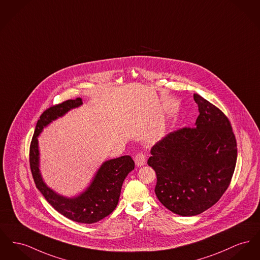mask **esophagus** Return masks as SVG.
<instances>
[{
    "label": "esophagus",
    "mask_w": 260,
    "mask_h": 260,
    "mask_svg": "<svg viewBox=\"0 0 260 260\" xmlns=\"http://www.w3.org/2000/svg\"><path fill=\"white\" fill-rule=\"evenodd\" d=\"M146 163V158L145 155L142 152L138 153V155L136 156V164L138 167H142L144 166Z\"/></svg>",
    "instance_id": "esophagus-1"
}]
</instances>
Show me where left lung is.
I'll return each mask as SVG.
<instances>
[{"mask_svg": "<svg viewBox=\"0 0 260 260\" xmlns=\"http://www.w3.org/2000/svg\"><path fill=\"white\" fill-rule=\"evenodd\" d=\"M196 127L167 135L147 163L156 173L155 193L173 213L194 216L221 199L237 162V142L228 118L199 94Z\"/></svg>", "mask_w": 260, "mask_h": 260, "instance_id": "8db88e82", "label": "left lung"}]
</instances>
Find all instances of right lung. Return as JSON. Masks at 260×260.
Instances as JSON below:
<instances>
[{"instance_id": "add662e5", "label": "right lung", "mask_w": 260, "mask_h": 260, "mask_svg": "<svg viewBox=\"0 0 260 260\" xmlns=\"http://www.w3.org/2000/svg\"><path fill=\"white\" fill-rule=\"evenodd\" d=\"M82 105V100H67L50 107L40 116L31 140L29 162L36 187L47 201L61 215L78 223H96L112 213L118 205L122 183L129 172L135 169L131 156L125 155L102 163L93 177L90 184L77 197L67 198L50 188L43 181L40 172L38 137L43 128L72 109Z\"/></svg>"}]
</instances>
